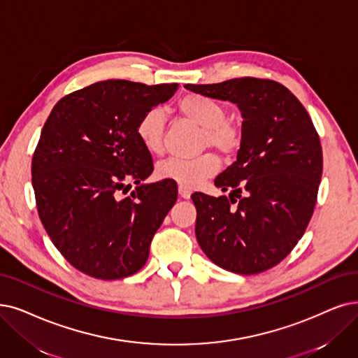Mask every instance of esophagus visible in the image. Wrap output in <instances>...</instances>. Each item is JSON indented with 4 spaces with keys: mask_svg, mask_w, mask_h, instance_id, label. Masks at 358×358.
Masks as SVG:
<instances>
[{
    "mask_svg": "<svg viewBox=\"0 0 358 358\" xmlns=\"http://www.w3.org/2000/svg\"><path fill=\"white\" fill-rule=\"evenodd\" d=\"M191 189H188V188H185V187H179V195H180V198H183V199H189L191 198Z\"/></svg>",
    "mask_w": 358,
    "mask_h": 358,
    "instance_id": "obj_1",
    "label": "esophagus"
}]
</instances>
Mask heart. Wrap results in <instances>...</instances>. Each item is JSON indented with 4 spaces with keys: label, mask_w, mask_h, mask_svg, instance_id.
<instances>
[{
    "label": "heart",
    "mask_w": 358,
    "mask_h": 358,
    "mask_svg": "<svg viewBox=\"0 0 358 358\" xmlns=\"http://www.w3.org/2000/svg\"><path fill=\"white\" fill-rule=\"evenodd\" d=\"M178 111L183 119L201 127V145L213 147L224 155L235 154L242 142L241 127L224 119V108L213 99L189 94L178 103ZM136 136L148 152L163 151L164 111L159 107L150 108L142 114L136 124ZM219 159L214 154H203L192 160L167 159L157 166L155 175L160 179L176 182L185 188H195L203 180L211 178L219 170Z\"/></svg>",
    "instance_id": "obj_1"
}]
</instances>
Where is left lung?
<instances>
[{
    "mask_svg": "<svg viewBox=\"0 0 358 358\" xmlns=\"http://www.w3.org/2000/svg\"><path fill=\"white\" fill-rule=\"evenodd\" d=\"M185 88L232 103L242 116L236 162L214 179L231 191L229 198L191 196L198 244L227 271L262 273L292 251L313 216L323 170L319 135L304 106L275 80L238 78Z\"/></svg>",
    "mask_w": 358,
    "mask_h": 358,
    "instance_id": "8db88e82",
    "label": "left lung"
}]
</instances>
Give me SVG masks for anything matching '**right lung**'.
Instances as JSON below:
<instances>
[{
  "label": "right lung",
  "mask_w": 358,
  "mask_h": 358,
  "mask_svg": "<svg viewBox=\"0 0 358 358\" xmlns=\"http://www.w3.org/2000/svg\"><path fill=\"white\" fill-rule=\"evenodd\" d=\"M178 87L96 82L62 98L42 127L32 159L38 214L54 247L82 273L123 279L147 263L178 189L170 180L142 183L152 160L136 124ZM132 181L136 191L122 197Z\"/></svg>",
  "instance_id": "1"
}]
</instances>
